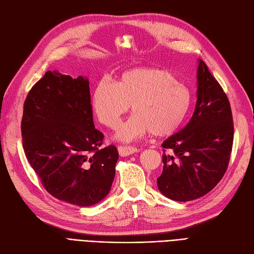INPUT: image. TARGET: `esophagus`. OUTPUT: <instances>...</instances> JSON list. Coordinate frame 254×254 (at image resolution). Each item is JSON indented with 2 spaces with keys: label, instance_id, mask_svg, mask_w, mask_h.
Listing matches in <instances>:
<instances>
[{
  "label": "esophagus",
  "instance_id": "34e87169",
  "mask_svg": "<svg viewBox=\"0 0 254 254\" xmlns=\"http://www.w3.org/2000/svg\"><path fill=\"white\" fill-rule=\"evenodd\" d=\"M118 150L121 157H126L129 155H132V153H135L137 151V148L133 147V146H119Z\"/></svg>",
  "mask_w": 254,
  "mask_h": 254
}]
</instances>
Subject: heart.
<instances>
[{
    "label": "heart",
    "mask_w": 254,
    "mask_h": 254,
    "mask_svg": "<svg viewBox=\"0 0 254 254\" xmlns=\"http://www.w3.org/2000/svg\"><path fill=\"white\" fill-rule=\"evenodd\" d=\"M131 105L133 114L122 124L115 137L122 142L139 140L152 132L166 136L179 128L190 105V91L170 71L135 67L118 80L104 78L93 91L92 106L104 125L115 128Z\"/></svg>",
    "instance_id": "1"
}]
</instances>
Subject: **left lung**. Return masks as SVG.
Returning a JSON list of instances; mask_svg holds the SVG:
<instances>
[{
  "instance_id": "obj_1",
  "label": "left lung",
  "mask_w": 254,
  "mask_h": 254,
  "mask_svg": "<svg viewBox=\"0 0 254 254\" xmlns=\"http://www.w3.org/2000/svg\"><path fill=\"white\" fill-rule=\"evenodd\" d=\"M229 99L201 59L197 67V102L181 131L162 144L163 171L158 189L175 201H190L209 193L224 177L233 145Z\"/></svg>"
}]
</instances>
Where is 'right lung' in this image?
<instances>
[{
  "label": "right lung",
  "mask_w": 254,
  "mask_h": 254,
  "mask_svg": "<svg viewBox=\"0 0 254 254\" xmlns=\"http://www.w3.org/2000/svg\"><path fill=\"white\" fill-rule=\"evenodd\" d=\"M21 130L28 162L53 197L90 206L109 194L119 152L101 147L88 78L48 71L25 99Z\"/></svg>",
  "instance_id": "obj_1"
}]
</instances>
